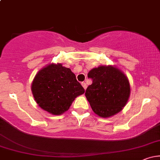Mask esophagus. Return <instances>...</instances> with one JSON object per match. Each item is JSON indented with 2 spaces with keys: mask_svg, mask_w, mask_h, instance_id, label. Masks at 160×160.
<instances>
[{
  "mask_svg": "<svg viewBox=\"0 0 160 160\" xmlns=\"http://www.w3.org/2000/svg\"><path fill=\"white\" fill-rule=\"evenodd\" d=\"M82 87L84 88V89H85L86 90V87H87V86H86V82H82Z\"/></svg>",
  "mask_w": 160,
  "mask_h": 160,
  "instance_id": "1",
  "label": "esophagus"
}]
</instances>
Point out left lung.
Masks as SVG:
<instances>
[{"mask_svg": "<svg viewBox=\"0 0 160 160\" xmlns=\"http://www.w3.org/2000/svg\"><path fill=\"white\" fill-rule=\"evenodd\" d=\"M92 83L85 95L95 114L108 118L123 109L130 96L128 79L121 70L112 65H100L88 73Z\"/></svg>", "mask_w": 160, "mask_h": 160, "instance_id": "obj_1", "label": "left lung"}]
</instances>
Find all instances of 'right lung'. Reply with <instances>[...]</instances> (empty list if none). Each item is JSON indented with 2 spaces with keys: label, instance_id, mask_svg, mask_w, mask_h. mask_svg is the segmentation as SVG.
Instances as JSON below:
<instances>
[{
  "label": "right lung",
  "instance_id": "right-lung-1",
  "mask_svg": "<svg viewBox=\"0 0 160 160\" xmlns=\"http://www.w3.org/2000/svg\"><path fill=\"white\" fill-rule=\"evenodd\" d=\"M32 92L40 108L52 115H61L85 90L71 69L52 63L37 73Z\"/></svg>",
  "mask_w": 160,
  "mask_h": 160
}]
</instances>
